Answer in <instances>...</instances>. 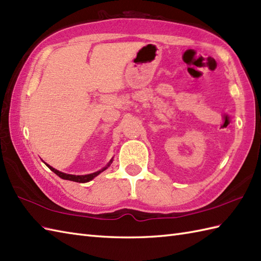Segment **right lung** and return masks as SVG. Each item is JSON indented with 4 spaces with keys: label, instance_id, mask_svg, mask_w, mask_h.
<instances>
[{
    "label": "right lung",
    "instance_id": "obj_1",
    "mask_svg": "<svg viewBox=\"0 0 261 261\" xmlns=\"http://www.w3.org/2000/svg\"><path fill=\"white\" fill-rule=\"evenodd\" d=\"M112 161H113V158L109 161V163L108 165L105 167V168H102V169H100L99 171H95V172H93V173H89V174H82V175H75V174H69V173H64V172H61V171H59V170H57V169H54L53 167H51V166H48L47 163H45L46 165V167L50 169L51 171H53L54 173H56L57 175H59L60 178H62V179H64V180H70V181H74V182H81V184H84V182H89V181H91L92 179H94L96 175H99L101 172H103L105 170H107L108 169V167H110V165L112 163Z\"/></svg>",
    "mask_w": 261,
    "mask_h": 261
}]
</instances>
